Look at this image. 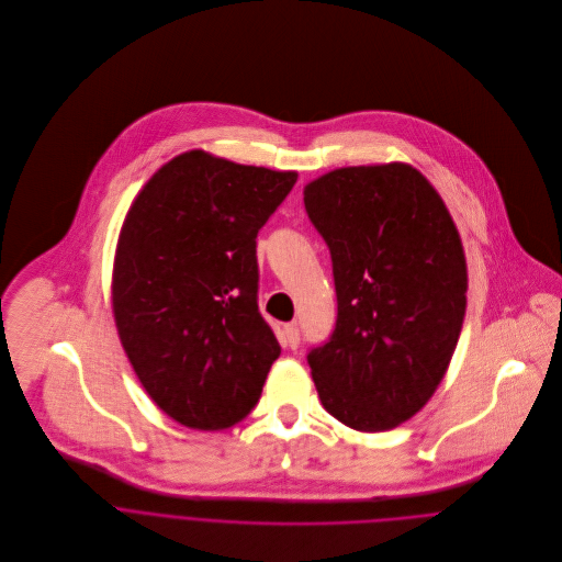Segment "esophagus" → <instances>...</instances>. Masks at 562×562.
Masks as SVG:
<instances>
[{"label":"esophagus","mask_w":562,"mask_h":562,"mask_svg":"<svg viewBox=\"0 0 562 562\" xmlns=\"http://www.w3.org/2000/svg\"><path fill=\"white\" fill-rule=\"evenodd\" d=\"M284 344L289 346V348H297L300 346V328H297V324H286L284 326Z\"/></svg>","instance_id":"1"}]
</instances>
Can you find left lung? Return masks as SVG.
<instances>
[{"mask_svg": "<svg viewBox=\"0 0 562 562\" xmlns=\"http://www.w3.org/2000/svg\"><path fill=\"white\" fill-rule=\"evenodd\" d=\"M337 293L330 339L306 359L322 406L359 432L417 415L457 348L468 267L457 225L406 162L333 169L304 187Z\"/></svg>", "mask_w": 562, "mask_h": 562, "instance_id": "1", "label": "left lung"}]
</instances>
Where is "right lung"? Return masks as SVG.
<instances>
[{
	"mask_svg": "<svg viewBox=\"0 0 562 562\" xmlns=\"http://www.w3.org/2000/svg\"><path fill=\"white\" fill-rule=\"evenodd\" d=\"M295 180L192 149L145 182L123 221L116 330L145 393L187 428L245 419L280 355L258 311L256 238Z\"/></svg>",
	"mask_w": 562,
	"mask_h": 562,
	"instance_id": "obj_1",
	"label": "right lung"
}]
</instances>
